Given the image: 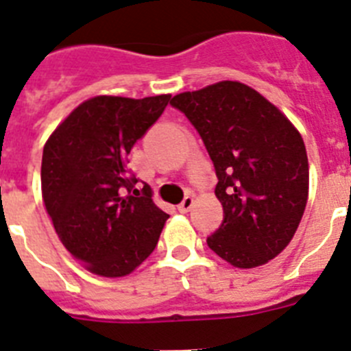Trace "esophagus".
<instances>
[{
  "instance_id": "obj_1",
  "label": "esophagus",
  "mask_w": 351,
  "mask_h": 351,
  "mask_svg": "<svg viewBox=\"0 0 351 351\" xmlns=\"http://www.w3.org/2000/svg\"><path fill=\"white\" fill-rule=\"evenodd\" d=\"M192 206H194V197H192V195H187V197L183 199L182 203L178 204V211H182V213H187V211H191Z\"/></svg>"
}]
</instances>
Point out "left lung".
Here are the masks:
<instances>
[{"label":"left lung","instance_id":"8db88e82","mask_svg":"<svg viewBox=\"0 0 351 351\" xmlns=\"http://www.w3.org/2000/svg\"><path fill=\"white\" fill-rule=\"evenodd\" d=\"M171 105L201 134L217 173L223 222L206 239L239 269L267 264L292 241L309 191L302 136L276 106L241 82L176 94Z\"/></svg>","mask_w":351,"mask_h":351}]
</instances>
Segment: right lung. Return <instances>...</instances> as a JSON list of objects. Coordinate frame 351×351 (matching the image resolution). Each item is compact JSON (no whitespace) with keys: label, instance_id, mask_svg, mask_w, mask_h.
Instances as JSON below:
<instances>
[{"label":"right lung","instance_id":"add662e5","mask_svg":"<svg viewBox=\"0 0 351 351\" xmlns=\"http://www.w3.org/2000/svg\"><path fill=\"white\" fill-rule=\"evenodd\" d=\"M169 99V94L94 96L69 113L43 147L47 213L66 250L97 276L131 274L152 254L169 219L148 185L129 194L138 180L128 171L132 145Z\"/></svg>","mask_w":351,"mask_h":351}]
</instances>
